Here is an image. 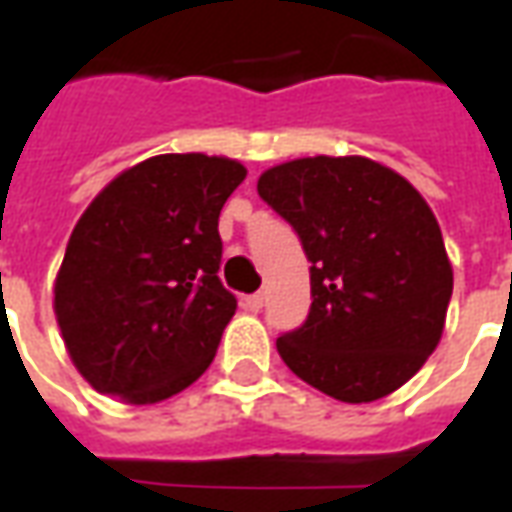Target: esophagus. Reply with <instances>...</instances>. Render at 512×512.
<instances>
[{
  "label": "esophagus",
  "instance_id": "1",
  "mask_svg": "<svg viewBox=\"0 0 512 512\" xmlns=\"http://www.w3.org/2000/svg\"><path fill=\"white\" fill-rule=\"evenodd\" d=\"M263 304H266V296L263 293H252V296H246L244 307L249 312H260L263 310Z\"/></svg>",
  "mask_w": 512,
  "mask_h": 512
}]
</instances>
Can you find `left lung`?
Listing matches in <instances>:
<instances>
[{"label": "left lung", "mask_w": 512, "mask_h": 512, "mask_svg": "<svg viewBox=\"0 0 512 512\" xmlns=\"http://www.w3.org/2000/svg\"><path fill=\"white\" fill-rule=\"evenodd\" d=\"M257 194L296 230L312 304L277 337L282 362L343 403L395 392L444 332L452 266L419 191L362 156L296 158L266 169Z\"/></svg>", "instance_id": "1"}]
</instances>
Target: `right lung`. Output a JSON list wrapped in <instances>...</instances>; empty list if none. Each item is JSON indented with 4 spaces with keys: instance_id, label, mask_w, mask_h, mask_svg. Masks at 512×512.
<instances>
[{
    "instance_id": "right-lung-1",
    "label": "right lung",
    "mask_w": 512,
    "mask_h": 512,
    "mask_svg": "<svg viewBox=\"0 0 512 512\" xmlns=\"http://www.w3.org/2000/svg\"><path fill=\"white\" fill-rule=\"evenodd\" d=\"M233 158L164 153L126 169L76 222L54 282L73 365L126 403L178 395L208 370L238 301L219 279Z\"/></svg>"
}]
</instances>
